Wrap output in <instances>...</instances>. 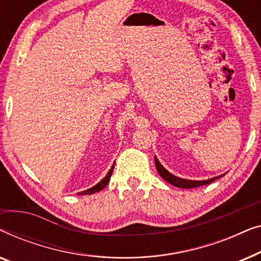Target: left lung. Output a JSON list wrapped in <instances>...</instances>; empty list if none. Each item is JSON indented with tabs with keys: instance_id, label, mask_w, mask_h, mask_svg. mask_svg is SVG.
Masks as SVG:
<instances>
[{
	"instance_id": "8db88e82",
	"label": "left lung",
	"mask_w": 261,
	"mask_h": 261,
	"mask_svg": "<svg viewBox=\"0 0 261 261\" xmlns=\"http://www.w3.org/2000/svg\"><path fill=\"white\" fill-rule=\"evenodd\" d=\"M154 162H155V166H156V171H158V173L160 174V177L163 178L164 180H166L167 183H170L171 185H173V187H177V188H181V189H192V188H198V187H202V185H206V184H210L213 183L214 180L219 179V178L223 177L224 174H220V176H216V177H213L210 178V179H206V180H191V179H184V178H179L177 176H173L172 173H170L169 171H167L165 167H164L162 164L159 163V160L156 156H154Z\"/></svg>"
}]
</instances>
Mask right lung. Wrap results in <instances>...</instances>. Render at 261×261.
Masks as SVG:
<instances>
[{"label":"right lung","instance_id":"obj_1","mask_svg":"<svg viewBox=\"0 0 261 261\" xmlns=\"http://www.w3.org/2000/svg\"><path fill=\"white\" fill-rule=\"evenodd\" d=\"M113 170H114V165L112 166V169L109 170V172L107 173V176H106L105 178H103V179H102L101 181H98V183L96 184L95 187H92V188H90V189H88V190H85V191H81V192H78V195H91V194H95V192L101 191L102 189H105V188L107 187V184L109 183L110 177H112V173H113Z\"/></svg>","mask_w":261,"mask_h":261}]
</instances>
